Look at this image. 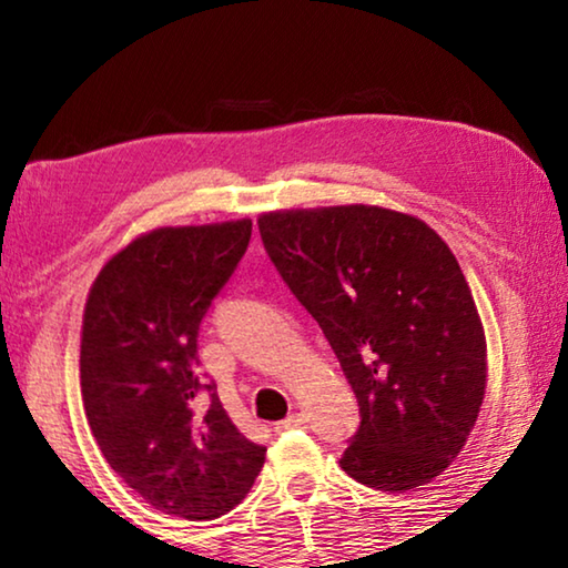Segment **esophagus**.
<instances>
[{"label": "esophagus", "instance_id": "34e87169", "mask_svg": "<svg viewBox=\"0 0 568 568\" xmlns=\"http://www.w3.org/2000/svg\"><path fill=\"white\" fill-rule=\"evenodd\" d=\"M307 424V418L302 416V414H292V416H286L284 422H278L276 424V432H290V429H302V426Z\"/></svg>", "mask_w": 568, "mask_h": 568}]
</instances>
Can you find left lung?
Instances as JSON below:
<instances>
[{
    "label": "left lung",
    "mask_w": 568,
    "mask_h": 568,
    "mask_svg": "<svg viewBox=\"0 0 568 568\" xmlns=\"http://www.w3.org/2000/svg\"><path fill=\"white\" fill-rule=\"evenodd\" d=\"M258 230L359 403L341 468L377 491L429 484L486 393L484 325L453 251L416 216L364 204L271 212Z\"/></svg>",
    "instance_id": "1"
}]
</instances>
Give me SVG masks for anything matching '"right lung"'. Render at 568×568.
Masks as SVG:
<instances>
[{"mask_svg": "<svg viewBox=\"0 0 568 568\" xmlns=\"http://www.w3.org/2000/svg\"><path fill=\"white\" fill-rule=\"evenodd\" d=\"M251 232V220L146 232L84 305L80 385L100 453L146 504L193 523L235 509L266 460L201 375L196 344Z\"/></svg>", "mask_w": 568, "mask_h": 568, "instance_id": "1", "label": "right lung"}]
</instances>
